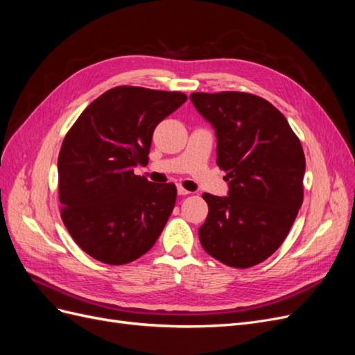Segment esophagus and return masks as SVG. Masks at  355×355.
<instances>
[{"label": "esophagus", "instance_id": "34e87169", "mask_svg": "<svg viewBox=\"0 0 355 355\" xmlns=\"http://www.w3.org/2000/svg\"><path fill=\"white\" fill-rule=\"evenodd\" d=\"M178 194H179V196H188V194H191V192L187 191L182 185H179V187H178Z\"/></svg>", "mask_w": 355, "mask_h": 355}]
</instances>
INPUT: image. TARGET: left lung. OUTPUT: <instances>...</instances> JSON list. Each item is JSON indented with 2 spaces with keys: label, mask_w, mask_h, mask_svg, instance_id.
<instances>
[{
  "label": "left lung",
  "mask_w": 355,
  "mask_h": 355,
  "mask_svg": "<svg viewBox=\"0 0 355 355\" xmlns=\"http://www.w3.org/2000/svg\"><path fill=\"white\" fill-rule=\"evenodd\" d=\"M196 110L218 137V166L228 197L202 194L209 214L200 243L214 259L250 268L283 244L304 201L305 155L286 116L243 92L192 93Z\"/></svg>",
  "instance_id": "left-lung-1"
}]
</instances>
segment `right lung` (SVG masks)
Returning <instances> with one entry per match:
<instances>
[{
    "label": "right lung",
    "instance_id": "1",
    "mask_svg": "<svg viewBox=\"0 0 355 355\" xmlns=\"http://www.w3.org/2000/svg\"><path fill=\"white\" fill-rule=\"evenodd\" d=\"M187 96L118 85L83 111L59 153L60 216L71 237L96 261L124 265L155 244L173 211V184L135 175L148 164L155 127Z\"/></svg>",
    "mask_w": 355,
    "mask_h": 355
}]
</instances>
